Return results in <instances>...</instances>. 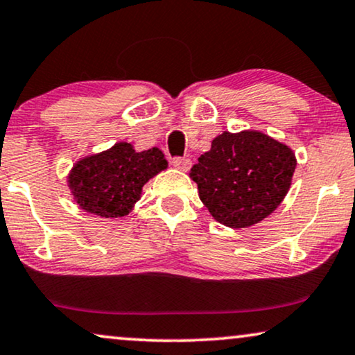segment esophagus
I'll return each instance as SVG.
<instances>
[{"label": "esophagus", "mask_w": 355, "mask_h": 355, "mask_svg": "<svg viewBox=\"0 0 355 355\" xmlns=\"http://www.w3.org/2000/svg\"><path fill=\"white\" fill-rule=\"evenodd\" d=\"M172 164H173V167L180 168V170H183V172H188L191 167V160L187 157H173Z\"/></svg>", "instance_id": "esophagus-1"}]
</instances>
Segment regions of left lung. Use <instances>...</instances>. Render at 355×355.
Listing matches in <instances>:
<instances>
[{"instance_id": "left-lung-1", "label": "left lung", "mask_w": 355, "mask_h": 355, "mask_svg": "<svg viewBox=\"0 0 355 355\" xmlns=\"http://www.w3.org/2000/svg\"><path fill=\"white\" fill-rule=\"evenodd\" d=\"M295 165V155L286 144L259 131H224L193 165L190 177L212 217L242 229L281 205Z\"/></svg>"}]
</instances>
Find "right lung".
Returning <instances> with one entry per match:
<instances>
[{
    "label": "right lung",
    "instance_id": "obj_1",
    "mask_svg": "<svg viewBox=\"0 0 355 355\" xmlns=\"http://www.w3.org/2000/svg\"><path fill=\"white\" fill-rule=\"evenodd\" d=\"M165 167L167 160L160 149L136 153L130 143H116L112 149L79 160L68 182L84 211L101 217H121L139 200L149 178Z\"/></svg>",
    "mask_w": 355,
    "mask_h": 355
}]
</instances>
